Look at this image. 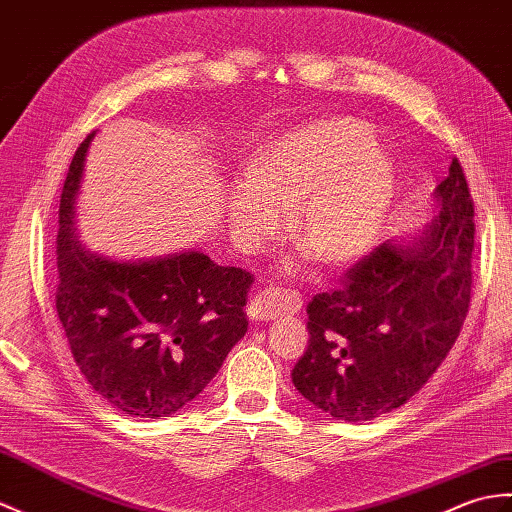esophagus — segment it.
Wrapping results in <instances>:
<instances>
[{
  "label": "esophagus",
  "instance_id": "obj_1",
  "mask_svg": "<svg viewBox=\"0 0 512 512\" xmlns=\"http://www.w3.org/2000/svg\"><path fill=\"white\" fill-rule=\"evenodd\" d=\"M299 310V299L288 290H264L255 294L248 303V318L272 320L283 314H294Z\"/></svg>",
  "mask_w": 512,
  "mask_h": 512
}]
</instances>
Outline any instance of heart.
I'll return each mask as SVG.
<instances>
[{"label": "heart", "mask_w": 512, "mask_h": 512, "mask_svg": "<svg viewBox=\"0 0 512 512\" xmlns=\"http://www.w3.org/2000/svg\"><path fill=\"white\" fill-rule=\"evenodd\" d=\"M397 168L373 130L351 117L296 126L259 150L246 183L227 192L235 244L257 253L288 211L292 240L320 266L338 268L371 251L395 196Z\"/></svg>", "instance_id": "b5f03b06"}]
</instances>
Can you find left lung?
Listing matches in <instances>:
<instances>
[{
    "label": "left lung",
    "instance_id": "1",
    "mask_svg": "<svg viewBox=\"0 0 512 512\" xmlns=\"http://www.w3.org/2000/svg\"><path fill=\"white\" fill-rule=\"evenodd\" d=\"M438 213L349 270L307 305L310 342L292 368L301 395L347 423L382 417L425 386L465 323L473 202L458 159L434 189Z\"/></svg>",
    "mask_w": 512,
    "mask_h": 512
}]
</instances>
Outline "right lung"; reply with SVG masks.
I'll return each mask as SVG.
<instances>
[{
  "label": "right lung",
  "mask_w": 512,
  "mask_h": 512,
  "mask_svg": "<svg viewBox=\"0 0 512 512\" xmlns=\"http://www.w3.org/2000/svg\"><path fill=\"white\" fill-rule=\"evenodd\" d=\"M91 133L58 209L56 312L91 388L126 417L159 419L194 401L248 329L251 275L202 251L117 259L80 242L76 205Z\"/></svg>",
  "instance_id": "add662e5"
}]
</instances>
